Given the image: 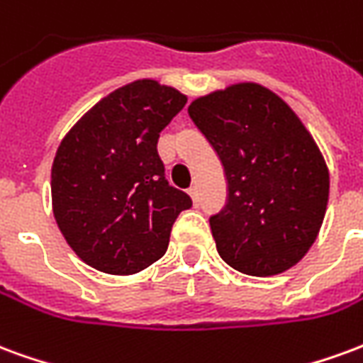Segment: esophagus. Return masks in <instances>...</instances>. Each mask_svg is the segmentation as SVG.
Segmentation results:
<instances>
[{"label": "esophagus", "mask_w": 363, "mask_h": 363, "mask_svg": "<svg viewBox=\"0 0 363 363\" xmlns=\"http://www.w3.org/2000/svg\"><path fill=\"white\" fill-rule=\"evenodd\" d=\"M189 194H190V198H192V200L196 202V200H198V189H196V186H192V189H189Z\"/></svg>", "instance_id": "34e87169"}]
</instances>
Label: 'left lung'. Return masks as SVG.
Here are the masks:
<instances>
[{
    "label": "left lung",
    "instance_id": "obj_1",
    "mask_svg": "<svg viewBox=\"0 0 363 363\" xmlns=\"http://www.w3.org/2000/svg\"><path fill=\"white\" fill-rule=\"evenodd\" d=\"M189 114L218 153L228 204L210 218L220 257L249 276L296 267L325 220L328 169L303 122L259 83L192 101Z\"/></svg>",
    "mask_w": 363,
    "mask_h": 363
}]
</instances>
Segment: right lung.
I'll use <instances>...</instances> for the list:
<instances>
[{"instance_id":"add662e5","label":"right lung","mask_w":363,"mask_h":363,"mask_svg":"<svg viewBox=\"0 0 363 363\" xmlns=\"http://www.w3.org/2000/svg\"><path fill=\"white\" fill-rule=\"evenodd\" d=\"M186 95L153 79L128 83L77 120L52 163V210L79 259L128 276L165 255L186 192L173 189L157 153Z\"/></svg>"}]
</instances>
